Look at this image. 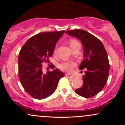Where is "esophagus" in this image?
Masks as SVG:
<instances>
[{
	"instance_id": "34e87169",
	"label": "esophagus",
	"mask_w": 125,
	"mask_h": 125,
	"mask_svg": "<svg viewBox=\"0 0 125 125\" xmlns=\"http://www.w3.org/2000/svg\"><path fill=\"white\" fill-rule=\"evenodd\" d=\"M65 76L67 77V78H71V79H72L73 77V76L72 75V74H71L66 73V74H65Z\"/></svg>"
}]
</instances>
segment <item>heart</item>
<instances>
[{
  "label": "heart",
  "mask_w": 125,
  "mask_h": 125,
  "mask_svg": "<svg viewBox=\"0 0 125 125\" xmlns=\"http://www.w3.org/2000/svg\"><path fill=\"white\" fill-rule=\"evenodd\" d=\"M69 44L70 47L72 49L73 47L76 46L77 44H80L78 42L74 39H71L69 41ZM54 53L56 51H54ZM75 66V64L73 62H63L58 64V68L62 71L66 72H71L72 71V68Z\"/></svg>",
  "instance_id": "obj_1"
}]
</instances>
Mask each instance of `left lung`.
<instances>
[{"mask_svg": "<svg viewBox=\"0 0 125 125\" xmlns=\"http://www.w3.org/2000/svg\"><path fill=\"white\" fill-rule=\"evenodd\" d=\"M66 33L78 39L83 47V59L79 66V70H85L83 84L75 92L86 98L94 96L103 89L108 78L109 63L105 48L98 38L84 30L67 31Z\"/></svg>", "mask_w": 125, "mask_h": 125, "instance_id": "left-lung-1", "label": "left lung"}]
</instances>
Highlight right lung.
<instances>
[{
  "instance_id": "1",
  "label": "right lung",
  "mask_w": 125,
  "mask_h": 125,
  "mask_svg": "<svg viewBox=\"0 0 125 125\" xmlns=\"http://www.w3.org/2000/svg\"><path fill=\"white\" fill-rule=\"evenodd\" d=\"M64 31L42 32L28 39L21 48L18 57L19 77L23 87L31 97L43 99L56 89L58 82L64 74L58 69L44 73L43 62H49L56 43Z\"/></svg>"
}]
</instances>
